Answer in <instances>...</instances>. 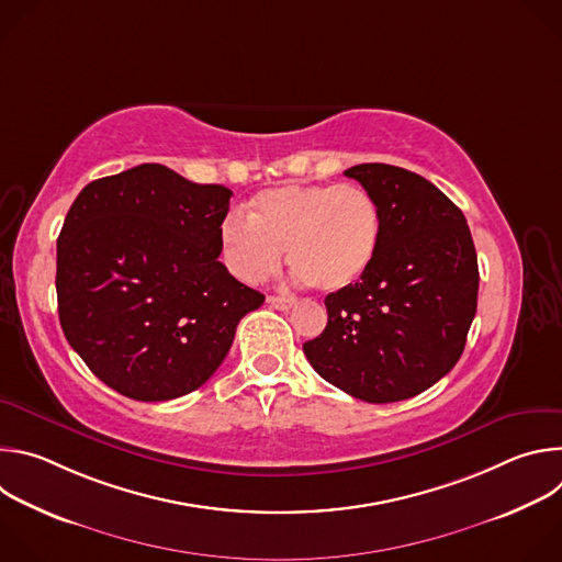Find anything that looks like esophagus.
<instances>
[{
    "label": "esophagus",
    "mask_w": 562,
    "mask_h": 562,
    "mask_svg": "<svg viewBox=\"0 0 562 562\" xmlns=\"http://www.w3.org/2000/svg\"><path fill=\"white\" fill-rule=\"evenodd\" d=\"M267 302H269L273 308H278V311H286V308H291V306L295 304L293 297H280V295H269Z\"/></svg>",
    "instance_id": "34e87169"
}]
</instances>
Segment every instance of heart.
Returning a JSON list of instances; mask_svg holds the SVG:
<instances>
[{"mask_svg": "<svg viewBox=\"0 0 562 562\" xmlns=\"http://www.w3.org/2000/svg\"><path fill=\"white\" fill-rule=\"evenodd\" d=\"M222 243L239 280H265L286 251L300 284L334 293L371 269L382 243V213L360 184H289L262 191L249 215L231 211Z\"/></svg>", "mask_w": 562, "mask_h": 562, "instance_id": "heart-1", "label": "heart"}]
</instances>
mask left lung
I'll return each mask as SVG.
<instances>
[{
	"label": "left lung",
	"instance_id": "1",
	"mask_svg": "<svg viewBox=\"0 0 562 562\" xmlns=\"http://www.w3.org/2000/svg\"><path fill=\"white\" fill-rule=\"evenodd\" d=\"M378 202L371 269L329 293V323L302 345L311 367L364 403L407 400L460 360L477 302V258L462 211L429 180L391 165L345 171Z\"/></svg>",
	"mask_w": 562,
	"mask_h": 562
}]
</instances>
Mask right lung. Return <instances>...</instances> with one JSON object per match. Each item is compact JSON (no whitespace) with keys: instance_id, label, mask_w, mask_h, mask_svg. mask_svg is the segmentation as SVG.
Listing matches in <instances>:
<instances>
[{"instance_id":"add662e5","label":"right lung","mask_w":562,"mask_h":562,"mask_svg":"<svg viewBox=\"0 0 562 562\" xmlns=\"http://www.w3.org/2000/svg\"><path fill=\"white\" fill-rule=\"evenodd\" d=\"M233 191L139 165L87 184L57 237L68 345L117 393L162 403L202 386L265 295L217 260Z\"/></svg>"}]
</instances>
